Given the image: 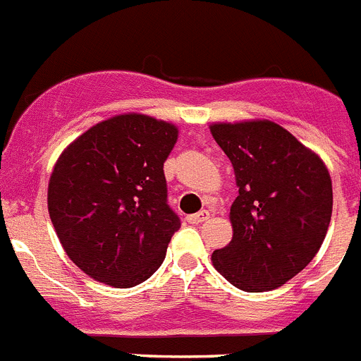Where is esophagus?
<instances>
[{"mask_svg":"<svg viewBox=\"0 0 361 361\" xmlns=\"http://www.w3.org/2000/svg\"><path fill=\"white\" fill-rule=\"evenodd\" d=\"M207 218H209V213H207V211H198V213L190 214L186 220L190 221V224H202V221H206Z\"/></svg>","mask_w":361,"mask_h":361,"instance_id":"1","label":"esophagus"}]
</instances>
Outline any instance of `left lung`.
I'll use <instances>...</instances> for the list:
<instances>
[{
	"label": "left lung",
	"mask_w": 361,
	"mask_h": 361,
	"mask_svg": "<svg viewBox=\"0 0 361 361\" xmlns=\"http://www.w3.org/2000/svg\"><path fill=\"white\" fill-rule=\"evenodd\" d=\"M234 170L233 240L213 267L243 292L283 286L317 256L331 221L333 186L319 154L270 120L211 123Z\"/></svg>",
	"instance_id": "8db88e82"
}]
</instances>
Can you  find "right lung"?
<instances>
[{"mask_svg":"<svg viewBox=\"0 0 361 361\" xmlns=\"http://www.w3.org/2000/svg\"><path fill=\"white\" fill-rule=\"evenodd\" d=\"M177 137V125L127 112L92 125L59 155L48 213L68 257L91 279L132 288L164 261L180 227L163 170Z\"/></svg>","mask_w":361,"mask_h":361,"instance_id":"add662e5","label":"right lung"}]
</instances>
